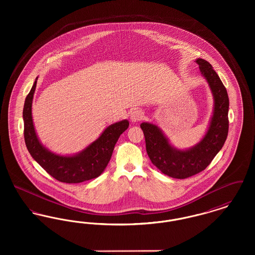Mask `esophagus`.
<instances>
[{
    "label": "esophagus",
    "mask_w": 255,
    "mask_h": 255,
    "mask_svg": "<svg viewBox=\"0 0 255 255\" xmlns=\"http://www.w3.org/2000/svg\"><path fill=\"white\" fill-rule=\"evenodd\" d=\"M143 117H144L143 112L139 109L133 110V111L131 112V114H130V119H131V121L133 122L141 121V120L143 119Z\"/></svg>",
    "instance_id": "esophagus-1"
}]
</instances>
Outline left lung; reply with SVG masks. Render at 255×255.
Listing matches in <instances>:
<instances>
[{"label":"left lung","mask_w":255,"mask_h":255,"mask_svg":"<svg viewBox=\"0 0 255 255\" xmlns=\"http://www.w3.org/2000/svg\"><path fill=\"white\" fill-rule=\"evenodd\" d=\"M196 63L214 97L213 116L204 138L190 149L178 150L170 145L158 126L147 122L140 124L152 163L175 179H186L206 169L222 149L229 133L230 100L227 89L207 61L198 58Z\"/></svg>","instance_id":"8db88e82"}]
</instances>
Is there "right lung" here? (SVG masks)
<instances>
[{"label": "right lung", "instance_id": "obj_1", "mask_svg": "<svg viewBox=\"0 0 255 255\" xmlns=\"http://www.w3.org/2000/svg\"><path fill=\"white\" fill-rule=\"evenodd\" d=\"M36 83L37 78L25 97L23 110L24 142L31 157L59 182L78 183L101 175L109 163L119 137L128 128L129 122L124 120L110 125L97 140L74 156L51 153L39 141L32 122L31 106Z\"/></svg>", "mask_w": 255, "mask_h": 255}]
</instances>
